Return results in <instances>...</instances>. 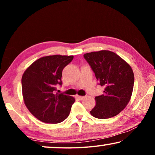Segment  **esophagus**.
Instances as JSON below:
<instances>
[{
  "label": "esophagus",
  "instance_id": "esophagus-1",
  "mask_svg": "<svg viewBox=\"0 0 155 155\" xmlns=\"http://www.w3.org/2000/svg\"><path fill=\"white\" fill-rule=\"evenodd\" d=\"M75 97L77 99H79V100H82L84 98V97H82V96H79V95H76Z\"/></svg>",
  "mask_w": 155,
  "mask_h": 155
}]
</instances>
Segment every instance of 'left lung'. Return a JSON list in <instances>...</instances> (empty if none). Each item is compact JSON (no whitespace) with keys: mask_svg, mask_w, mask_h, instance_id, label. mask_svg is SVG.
Segmentation results:
<instances>
[{"mask_svg":"<svg viewBox=\"0 0 155 155\" xmlns=\"http://www.w3.org/2000/svg\"><path fill=\"white\" fill-rule=\"evenodd\" d=\"M94 71L104 94L95 97L96 105L90 111L95 118L114 117L123 111L130 101L134 85L130 65L115 53L108 50L84 54Z\"/></svg>","mask_w":155,"mask_h":155,"instance_id":"8db88e82","label":"left lung"}]
</instances>
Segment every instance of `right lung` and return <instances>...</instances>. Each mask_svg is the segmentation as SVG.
<instances>
[{
    "label": "right lung",
    "mask_w": 155,
    "mask_h": 155,
    "mask_svg": "<svg viewBox=\"0 0 155 155\" xmlns=\"http://www.w3.org/2000/svg\"><path fill=\"white\" fill-rule=\"evenodd\" d=\"M73 56L54 55L41 57L26 69L22 78L24 102L37 119L48 124H58L69 116L75 98L55 93L62 84L64 68Z\"/></svg>",
    "instance_id": "obj_1"
}]
</instances>
